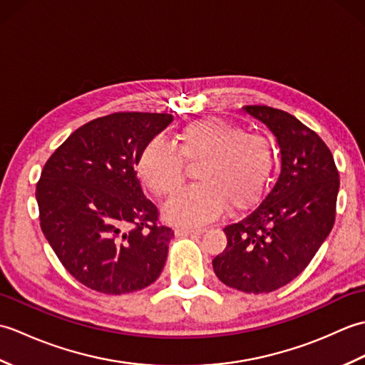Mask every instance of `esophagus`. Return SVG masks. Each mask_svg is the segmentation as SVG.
I'll return each mask as SVG.
<instances>
[{"mask_svg":"<svg viewBox=\"0 0 365 365\" xmlns=\"http://www.w3.org/2000/svg\"><path fill=\"white\" fill-rule=\"evenodd\" d=\"M177 234L178 235H200L204 234V229L202 227H197V229H191V227H182V229H177Z\"/></svg>","mask_w":365,"mask_h":365,"instance_id":"1","label":"esophagus"}]
</instances>
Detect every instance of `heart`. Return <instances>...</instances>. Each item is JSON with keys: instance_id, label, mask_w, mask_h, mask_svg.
<instances>
[{"instance_id": "1", "label": "heart", "mask_w": 365, "mask_h": 365, "mask_svg": "<svg viewBox=\"0 0 365 365\" xmlns=\"http://www.w3.org/2000/svg\"><path fill=\"white\" fill-rule=\"evenodd\" d=\"M188 168H197L199 185L182 191L166 205L170 222L199 226L224 210L245 212L259 202L276 165L274 144L220 118L188 123L175 145L152 138L139 152L136 173L155 195L169 197L182 188Z\"/></svg>"}]
</instances>
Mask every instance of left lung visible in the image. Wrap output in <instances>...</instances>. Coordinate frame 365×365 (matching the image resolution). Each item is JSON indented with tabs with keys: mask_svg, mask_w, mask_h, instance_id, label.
I'll list each match as a JSON object with an SVG mask.
<instances>
[{
	"mask_svg": "<svg viewBox=\"0 0 365 365\" xmlns=\"http://www.w3.org/2000/svg\"><path fill=\"white\" fill-rule=\"evenodd\" d=\"M245 110L277 138L281 174L257 207L224 227L227 246L213 269L232 289L268 293L293 281L329 235L340 180L328 145L294 115L267 105Z\"/></svg>",
	"mask_w": 365,
	"mask_h": 365,
	"instance_id": "8db88e82",
	"label": "left lung"
}]
</instances>
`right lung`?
Segmentation results:
<instances>
[{
  "mask_svg": "<svg viewBox=\"0 0 365 365\" xmlns=\"http://www.w3.org/2000/svg\"><path fill=\"white\" fill-rule=\"evenodd\" d=\"M166 113L123 111L75 130L46 160L36 187L38 220L76 281L120 294L157 281L174 230L144 196L136 160L166 128Z\"/></svg>",
  "mask_w": 365,
  "mask_h": 365,
  "instance_id": "obj_1",
  "label": "right lung"
}]
</instances>
